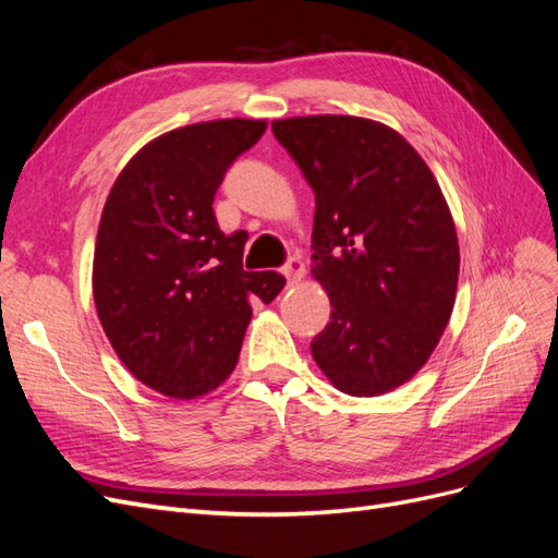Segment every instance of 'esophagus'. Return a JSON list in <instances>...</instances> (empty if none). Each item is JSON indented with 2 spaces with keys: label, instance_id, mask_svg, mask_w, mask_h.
<instances>
[{
  "label": "esophagus",
  "instance_id": "esophagus-1",
  "mask_svg": "<svg viewBox=\"0 0 558 558\" xmlns=\"http://www.w3.org/2000/svg\"><path fill=\"white\" fill-rule=\"evenodd\" d=\"M281 272H283V277L289 279L291 283H295V281H300L302 277H305V263H302L300 256H291L289 263L283 265Z\"/></svg>",
  "mask_w": 558,
  "mask_h": 558
}]
</instances>
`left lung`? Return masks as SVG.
<instances>
[{"instance_id": "obj_1", "label": "left lung", "mask_w": 558, "mask_h": 558, "mask_svg": "<svg viewBox=\"0 0 558 558\" xmlns=\"http://www.w3.org/2000/svg\"><path fill=\"white\" fill-rule=\"evenodd\" d=\"M272 132L316 199L312 275L332 310L312 356L349 396L393 391L453 310L461 256L440 185L408 140L367 118H286Z\"/></svg>"}]
</instances>
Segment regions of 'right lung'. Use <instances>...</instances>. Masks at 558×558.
I'll return each instance as SVG.
<instances>
[{"label":"right lung","mask_w":558,"mask_h":558,"mask_svg":"<svg viewBox=\"0 0 558 558\" xmlns=\"http://www.w3.org/2000/svg\"><path fill=\"white\" fill-rule=\"evenodd\" d=\"M267 123H195L148 142L118 174L99 221L93 295L118 359L154 391L191 400L238 365L251 305L286 279L242 267L248 234H226L214 195Z\"/></svg>","instance_id":"1"}]
</instances>
